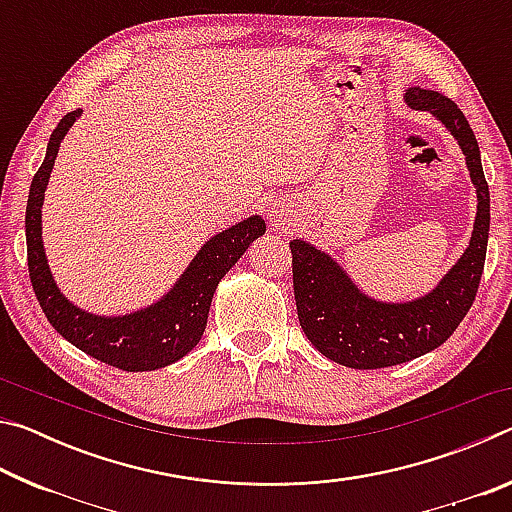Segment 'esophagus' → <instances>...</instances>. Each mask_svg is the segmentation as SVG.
I'll return each instance as SVG.
<instances>
[{"mask_svg":"<svg viewBox=\"0 0 512 512\" xmlns=\"http://www.w3.org/2000/svg\"><path fill=\"white\" fill-rule=\"evenodd\" d=\"M271 216H273V228L287 230V225H289V207L275 205V207H271Z\"/></svg>","mask_w":512,"mask_h":512,"instance_id":"esophagus-1","label":"esophagus"}]
</instances>
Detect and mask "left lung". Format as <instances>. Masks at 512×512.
<instances>
[{
	"label": "left lung",
	"instance_id": "obj_1",
	"mask_svg": "<svg viewBox=\"0 0 512 512\" xmlns=\"http://www.w3.org/2000/svg\"><path fill=\"white\" fill-rule=\"evenodd\" d=\"M406 103L443 121L465 153L476 187V221L470 248L429 296L413 302H379L361 293L332 257L293 239V296L311 345L341 366L375 370L422 357L456 332L479 291L490 232V192L476 137L461 108L443 94L406 90Z\"/></svg>",
	"mask_w": 512,
	"mask_h": 512
}]
</instances>
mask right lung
I'll return each mask as SVG.
<instances>
[{
  "mask_svg": "<svg viewBox=\"0 0 512 512\" xmlns=\"http://www.w3.org/2000/svg\"><path fill=\"white\" fill-rule=\"evenodd\" d=\"M81 110L67 112L49 137L45 162L31 180L27 201V259L36 298L56 332L90 357L128 372L158 370L183 359L201 341L212 296L221 277L237 264L246 248L266 232L262 216H250L219 232L198 250L183 277L160 302L126 316H94L74 307L58 291L42 246V201L54 169L60 140Z\"/></svg>",
  "mask_w": 512,
  "mask_h": 512,
  "instance_id": "1",
  "label": "right lung"
}]
</instances>
